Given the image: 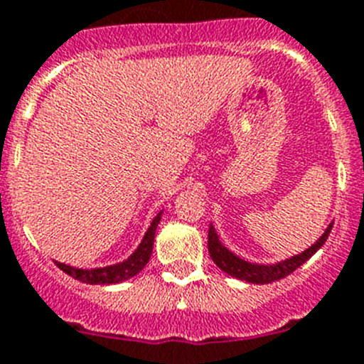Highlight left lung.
I'll return each instance as SVG.
<instances>
[{"label":"left lung","mask_w":364,"mask_h":364,"mask_svg":"<svg viewBox=\"0 0 364 364\" xmlns=\"http://www.w3.org/2000/svg\"><path fill=\"white\" fill-rule=\"evenodd\" d=\"M333 223H330L326 230L323 232L319 239H317L316 243L312 247H309L301 254L292 255V257H288V259L279 261L276 264H259V263H250V261L241 259L239 255H235L234 252L228 250L225 245L219 241V235L215 232L214 225H210L208 228V252H210V257L223 272H227L228 276L235 277V279L247 281V283H254V284H268L274 283V281H279L283 277L290 276L294 270L301 267L303 263L312 257L317 250H319L325 241L328 239L330 230H332Z\"/></svg>","instance_id":"left-lung-1"}]
</instances>
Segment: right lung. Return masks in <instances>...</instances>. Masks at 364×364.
I'll return each instance as SVG.
<instances>
[{"label":"right lung","mask_w":364,"mask_h":364,"mask_svg":"<svg viewBox=\"0 0 364 364\" xmlns=\"http://www.w3.org/2000/svg\"><path fill=\"white\" fill-rule=\"evenodd\" d=\"M161 214L163 212H159V214L152 219L149 230L143 235L139 247H137L136 250H134V254L130 255L129 259L123 261V263L109 264V267L101 268H76L70 267V264L60 263V261H55V264H58L65 274H68V276L74 277V279L81 281V283L116 284L121 283V281L130 279V277L137 276V274L145 268V264L149 263L150 255H152L154 235H156V228H158L159 221H161Z\"/></svg>","instance_id":"add662e5"}]
</instances>
